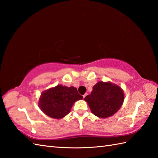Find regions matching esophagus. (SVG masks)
<instances>
[{
    "label": "esophagus",
    "mask_w": 158,
    "mask_h": 158,
    "mask_svg": "<svg viewBox=\"0 0 158 158\" xmlns=\"http://www.w3.org/2000/svg\"><path fill=\"white\" fill-rule=\"evenodd\" d=\"M87 95H88V94H87V93H85V94L83 96V98H85V96H86Z\"/></svg>",
    "instance_id": "34e87169"
}]
</instances>
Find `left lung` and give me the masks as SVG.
I'll return each instance as SVG.
<instances>
[{"label":"left lung","mask_w":158,"mask_h":158,"mask_svg":"<svg viewBox=\"0 0 158 158\" xmlns=\"http://www.w3.org/2000/svg\"><path fill=\"white\" fill-rule=\"evenodd\" d=\"M84 100L94 115L106 118L119 110L123 103L124 92L121 87L112 82L98 81L94 85L91 94Z\"/></svg>","instance_id":"8db88e82"}]
</instances>
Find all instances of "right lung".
Segmentation results:
<instances>
[{
	"instance_id": "obj_1",
	"label": "right lung",
	"mask_w": 158,
	"mask_h": 158,
	"mask_svg": "<svg viewBox=\"0 0 158 158\" xmlns=\"http://www.w3.org/2000/svg\"><path fill=\"white\" fill-rule=\"evenodd\" d=\"M83 99L75 87L58 85L41 94L39 106L51 118L60 119L70 113L73 104Z\"/></svg>"
}]
</instances>
